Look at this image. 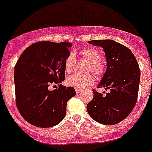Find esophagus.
Listing matches in <instances>:
<instances>
[{"mask_svg":"<svg viewBox=\"0 0 152 152\" xmlns=\"http://www.w3.org/2000/svg\"><path fill=\"white\" fill-rule=\"evenodd\" d=\"M75 90H76V94H80V92L82 91V90H81V89H79V88H76Z\"/></svg>","mask_w":152,"mask_h":152,"instance_id":"obj_1","label":"esophagus"}]
</instances>
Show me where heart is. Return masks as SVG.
<instances>
[{"mask_svg":"<svg viewBox=\"0 0 152 152\" xmlns=\"http://www.w3.org/2000/svg\"><path fill=\"white\" fill-rule=\"evenodd\" d=\"M81 58L89 62L86 69V72H93L96 76H101L105 72V66L101 60V53L98 49L92 46H86L80 50ZM76 56L73 52H70L65 58L64 69L67 73H71L76 66ZM94 82V76L92 73L74 74L66 79L67 85L75 88H83L91 85Z\"/></svg>","mask_w":152,"mask_h":152,"instance_id":"obj_1","label":"heart"}]
</instances>
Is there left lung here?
<instances>
[{
    "instance_id": "left-lung-1",
    "label": "left lung",
    "mask_w": 152,
    "mask_h": 152,
    "mask_svg": "<svg viewBox=\"0 0 152 152\" xmlns=\"http://www.w3.org/2000/svg\"><path fill=\"white\" fill-rule=\"evenodd\" d=\"M89 43L104 48L107 69L98 87L110 90V93L93 90L94 98L86 109L96 122L113 125L125 119L136 105L141 71L134 55L124 45L110 39Z\"/></svg>"
}]
</instances>
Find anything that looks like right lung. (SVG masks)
<instances>
[{"instance_id": "add662e5", "label": "right lung", "mask_w": 152, "mask_h": 152, "mask_svg": "<svg viewBox=\"0 0 152 152\" xmlns=\"http://www.w3.org/2000/svg\"><path fill=\"white\" fill-rule=\"evenodd\" d=\"M72 43L48 41L33 43L23 52L15 66V101L22 117L38 127H50L62 121L66 104L76 95L72 86L61 85L65 80L64 61ZM58 84L50 91L48 86Z\"/></svg>"}]
</instances>
